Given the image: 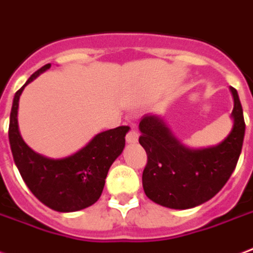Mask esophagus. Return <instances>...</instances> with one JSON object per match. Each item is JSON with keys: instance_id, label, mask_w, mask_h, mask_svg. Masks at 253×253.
<instances>
[{"instance_id": "obj_1", "label": "esophagus", "mask_w": 253, "mask_h": 253, "mask_svg": "<svg viewBox=\"0 0 253 253\" xmlns=\"http://www.w3.org/2000/svg\"><path fill=\"white\" fill-rule=\"evenodd\" d=\"M138 138H139V135H138V132H136L134 128H131V130L128 131V134L126 135L127 143H136V142H138Z\"/></svg>"}]
</instances>
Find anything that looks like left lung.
Instances as JSON below:
<instances>
[{"instance_id":"1","label":"left lung","mask_w":253,"mask_h":253,"mask_svg":"<svg viewBox=\"0 0 253 253\" xmlns=\"http://www.w3.org/2000/svg\"><path fill=\"white\" fill-rule=\"evenodd\" d=\"M229 90L234 96V126L216 146L187 147L161 117L142 118L139 143L147 152L142 183L148 199L163 207L187 210L206 203L224 187L236 167L246 132L238 91Z\"/></svg>"}]
</instances>
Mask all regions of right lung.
Wrapping results in <instances>:
<instances>
[{
	"label": "right lung",
	"mask_w": 253,
	"mask_h": 253,
	"mask_svg": "<svg viewBox=\"0 0 253 253\" xmlns=\"http://www.w3.org/2000/svg\"><path fill=\"white\" fill-rule=\"evenodd\" d=\"M37 70L15 92L9 123V142L14 163L33 195L58 212H75L90 207L102 195L105 179L114 161L125 148L128 126L96 134L84 147L61 159L37 154L25 143L18 128V102L26 84L50 69Z\"/></svg>",
	"instance_id": "right-lung-1"
}]
</instances>
